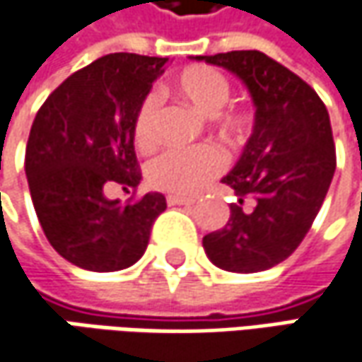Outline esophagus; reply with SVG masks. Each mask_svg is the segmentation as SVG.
Listing matches in <instances>:
<instances>
[{"label": "esophagus", "instance_id": "obj_1", "mask_svg": "<svg viewBox=\"0 0 362 362\" xmlns=\"http://www.w3.org/2000/svg\"><path fill=\"white\" fill-rule=\"evenodd\" d=\"M195 202H197L195 197H185V195H177V193L167 195V203L169 205H193Z\"/></svg>", "mask_w": 362, "mask_h": 362}]
</instances>
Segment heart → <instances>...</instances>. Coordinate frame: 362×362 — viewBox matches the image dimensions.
<instances>
[{
	"instance_id": "b5f03b06",
	"label": "heart",
	"mask_w": 362,
	"mask_h": 362,
	"mask_svg": "<svg viewBox=\"0 0 362 362\" xmlns=\"http://www.w3.org/2000/svg\"><path fill=\"white\" fill-rule=\"evenodd\" d=\"M173 88L181 98L209 117L211 129L228 143L242 141L250 131V115L242 108H221L230 98V82L211 66H187L173 78ZM157 96L146 94L136 106L132 119V141L148 148L157 141ZM226 159L209 143L193 146H173L148 163L146 175L155 187L173 193H195L223 171Z\"/></svg>"
}]
</instances>
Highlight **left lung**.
<instances>
[{"mask_svg": "<svg viewBox=\"0 0 362 362\" xmlns=\"http://www.w3.org/2000/svg\"><path fill=\"white\" fill-rule=\"evenodd\" d=\"M197 60L242 78L256 105L254 132L223 177L238 202L228 223L203 238L205 254L221 270H268L298 247L327 197L337 169L327 106L310 84L257 49Z\"/></svg>", "mask_w": 362, "mask_h": 362, "instance_id": "8db88e82", "label": "left lung"}]
</instances>
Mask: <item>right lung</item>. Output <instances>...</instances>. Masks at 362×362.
<instances>
[{"label": "right lung", "instance_id": "right-lung-1", "mask_svg": "<svg viewBox=\"0 0 362 362\" xmlns=\"http://www.w3.org/2000/svg\"><path fill=\"white\" fill-rule=\"evenodd\" d=\"M169 58L108 54L68 76L35 115L25 175L52 247L90 272L124 270L145 254L160 193L120 203L106 189L136 191L132 119Z\"/></svg>", "mask_w": 362, "mask_h": 362}]
</instances>
